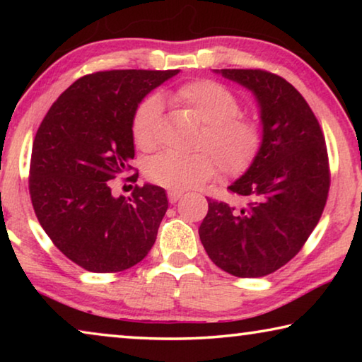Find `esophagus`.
Returning <instances> with one entry per match:
<instances>
[{"mask_svg": "<svg viewBox=\"0 0 362 362\" xmlns=\"http://www.w3.org/2000/svg\"><path fill=\"white\" fill-rule=\"evenodd\" d=\"M183 196V193L182 192H169L168 193V198H169V203H177V201H179L180 198Z\"/></svg>", "mask_w": 362, "mask_h": 362, "instance_id": "esophagus-1", "label": "esophagus"}]
</instances>
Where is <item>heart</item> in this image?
Wrapping results in <instances>:
<instances>
[{
  "mask_svg": "<svg viewBox=\"0 0 362 362\" xmlns=\"http://www.w3.org/2000/svg\"><path fill=\"white\" fill-rule=\"evenodd\" d=\"M164 99L203 122L196 146L212 152L223 173L240 174L250 166L260 148L262 134L255 121L240 115V102L230 89L209 79H198L173 89ZM159 115L158 97L142 102L134 115L132 137L142 151L155 150L158 145ZM211 156L204 150L193 155L161 153L148 163L146 175L169 189L196 188L217 173Z\"/></svg>",
  "mask_w": 362,
  "mask_h": 362,
  "instance_id": "1",
  "label": "heart"
}]
</instances>
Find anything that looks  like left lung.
I'll return each instance as SVG.
<instances>
[{
  "label": "left lung",
  "instance_id": "1",
  "mask_svg": "<svg viewBox=\"0 0 362 362\" xmlns=\"http://www.w3.org/2000/svg\"><path fill=\"white\" fill-rule=\"evenodd\" d=\"M254 94L262 144L246 173L228 187L244 199H207L199 240L209 259L238 278H260L286 265L321 218L329 193L322 131L302 94L263 70H214Z\"/></svg>",
  "mask_w": 362,
  "mask_h": 362
}]
</instances>
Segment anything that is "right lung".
I'll list each match as a JSON object with an SVG mask.
<instances>
[{"mask_svg":"<svg viewBox=\"0 0 362 362\" xmlns=\"http://www.w3.org/2000/svg\"><path fill=\"white\" fill-rule=\"evenodd\" d=\"M179 71L86 75L64 90L38 127L28 180L35 214L60 252L88 272L131 268L156 241L166 189L145 183L129 198L113 196L112 180L131 169L139 103Z\"/></svg>","mask_w":362,"mask_h":362,"instance_id":"obj_1","label":"right lung"}]
</instances>
